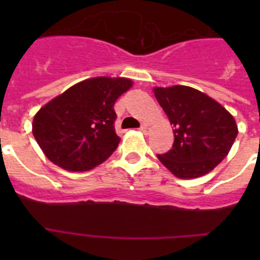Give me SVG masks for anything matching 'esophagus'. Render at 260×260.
Returning a JSON list of instances; mask_svg holds the SVG:
<instances>
[{
  "instance_id": "34e87169",
  "label": "esophagus",
  "mask_w": 260,
  "mask_h": 260,
  "mask_svg": "<svg viewBox=\"0 0 260 260\" xmlns=\"http://www.w3.org/2000/svg\"><path fill=\"white\" fill-rule=\"evenodd\" d=\"M150 130H151V125H150V123H147V122L142 123V126H141V132L142 133L147 134V133H150Z\"/></svg>"
}]
</instances>
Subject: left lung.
Returning <instances> with one entry per match:
<instances>
[{"label":"left lung","mask_w":260,"mask_h":260,"mask_svg":"<svg viewBox=\"0 0 260 260\" xmlns=\"http://www.w3.org/2000/svg\"><path fill=\"white\" fill-rule=\"evenodd\" d=\"M153 93L173 126L172 150L157 155L168 171L182 180L213 171L228 156L238 127L220 103L189 86L153 87Z\"/></svg>","instance_id":"obj_1"}]
</instances>
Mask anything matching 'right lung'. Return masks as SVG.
<instances>
[{"mask_svg":"<svg viewBox=\"0 0 260 260\" xmlns=\"http://www.w3.org/2000/svg\"><path fill=\"white\" fill-rule=\"evenodd\" d=\"M132 87L128 78L96 77L52 99L32 121L41 151L69 172H86L104 162L119 143L113 105Z\"/></svg>","mask_w":260,"mask_h":260,"instance_id":"right-lung-1","label":"right lung"}]
</instances>
